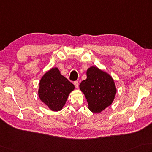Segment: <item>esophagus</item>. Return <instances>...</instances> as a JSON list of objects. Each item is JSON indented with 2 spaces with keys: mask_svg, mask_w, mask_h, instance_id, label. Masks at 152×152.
Returning a JSON list of instances; mask_svg holds the SVG:
<instances>
[{
  "mask_svg": "<svg viewBox=\"0 0 152 152\" xmlns=\"http://www.w3.org/2000/svg\"><path fill=\"white\" fill-rule=\"evenodd\" d=\"M74 85L75 86L76 88H78V85H79V84H78V81H75V82H74Z\"/></svg>",
  "mask_w": 152,
  "mask_h": 152,
  "instance_id": "obj_1",
  "label": "esophagus"
}]
</instances>
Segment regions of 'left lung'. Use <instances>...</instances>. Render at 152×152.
I'll list each match as a JSON object with an SVG mask.
<instances>
[{"mask_svg": "<svg viewBox=\"0 0 152 152\" xmlns=\"http://www.w3.org/2000/svg\"><path fill=\"white\" fill-rule=\"evenodd\" d=\"M87 78L80 84L84 94L88 107L94 113H100L113 102L116 94L114 80L108 74L96 66L87 70Z\"/></svg>", "mask_w": 152, "mask_h": 152, "instance_id": "left-lung-1", "label": "left lung"}]
</instances>
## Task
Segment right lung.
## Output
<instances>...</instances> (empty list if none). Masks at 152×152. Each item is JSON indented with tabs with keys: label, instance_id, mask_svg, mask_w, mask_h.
Listing matches in <instances>:
<instances>
[{
	"label": "right lung",
	"instance_id": "obj_1",
	"mask_svg": "<svg viewBox=\"0 0 152 152\" xmlns=\"http://www.w3.org/2000/svg\"><path fill=\"white\" fill-rule=\"evenodd\" d=\"M74 86L62 76L57 68H53L44 74L39 82L38 94L40 99L53 111L63 107Z\"/></svg>",
	"mask_w": 152,
	"mask_h": 152
}]
</instances>
